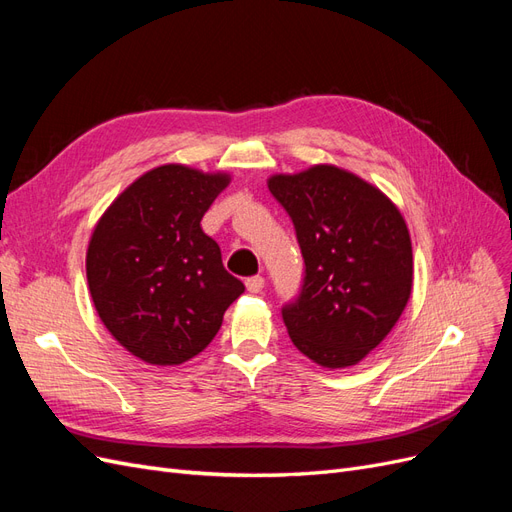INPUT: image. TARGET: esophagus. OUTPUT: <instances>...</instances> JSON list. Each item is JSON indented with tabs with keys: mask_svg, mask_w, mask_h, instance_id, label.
Segmentation results:
<instances>
[{
	"mask_svg": "<svg viewBox=\"0 0 512 512\" xmlns=\"http://www.w3.org/2000/svg\"><path fill=\"white\" fill-rule=\"evenodd\" d=\"M245 288L250 290L252 294H258V292H262V288H265V277H262V275L247 277V280H245Z\"/></svg>",
	"mask_w": 512,
	"mask_h": 512,
	"instance_id": "obj_1",
	"label": "esophagus"
}]
</instances>
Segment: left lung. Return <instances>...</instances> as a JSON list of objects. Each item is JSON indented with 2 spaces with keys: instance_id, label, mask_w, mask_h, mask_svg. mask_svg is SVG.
<instances>
[{
  "instance_id": "1",
  "label": "left lung",
  "mask_w": 512,
  "mask_h": 512,
  "mask_svg": "<svg viewBox=\"0 0 512 512\" xmlns=\"http://www.w3.org/2000/svg\"><path fill=\"white\" fill-rule=\"evenodd\" d=\"M267 183L305 262L301 294L282 309L292 344L322 367L356 365L391 333L412 294L404 215L376 185L333 164Z\"/></svg>"
}]
</instances>
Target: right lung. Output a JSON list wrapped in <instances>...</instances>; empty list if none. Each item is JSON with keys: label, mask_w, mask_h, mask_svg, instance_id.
Listing matches in <instances>:
<instances>
[{"label": "right lung", "mask_w": 512, "mask_h": 512, "mask_svg": "<svg viewBox=\"0 0 512 512\" xmlns=\"http://www.w3.org/2000/svg\"><path fill=\"white\" fill-rule=\"evenodd\" d=\"M228 173L183 164L147 170L91 232L87 284L104 327L149 365H181L203 352L245 286L222 265L200 220Z\"/></svg>", "instance_id": "1"}]
</instances>
